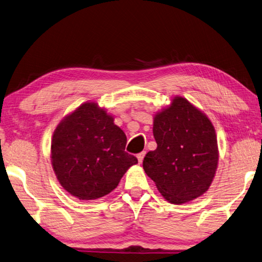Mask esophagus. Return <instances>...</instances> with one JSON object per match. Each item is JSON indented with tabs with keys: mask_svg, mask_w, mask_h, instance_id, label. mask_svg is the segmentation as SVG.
Masks as SVG:
<instances>
[{
	"mask_svg": "<svg viewBox=\"0 0 262 262\" xmlns=\"http://www.w3.org/2000/svg\"><path fill=\"white\" fill-rule=\"evenodd\" d=\"M144 156H145V152L144 151H142V152H140L139 155H137V160H139L140 164H142V161H143Z\"/></svg>",
	"mask_w": 262,
	"mask_h": 262,
	"instance_id": "obj_1",
	"label": "esophagus"
}]
</instances>
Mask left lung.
Instances as JSON below:
<instances>
[{"label": "left lung", "instance_id": "obj_1", "mask_svg": "<svg viewBox=\"0 0 262 262\" xmlns=\"http://www.w3.org/2000/svg\"><path fill=\"white\" fill-rule=\"evenodd\" d=\"M157 149L144 157L143 169L166 201L181 205L205 193L219 163L214 126L188 99L175 96L154 117Z\"/></svg>", "mask_w": 262, "mask_h": 262}]
</instances>
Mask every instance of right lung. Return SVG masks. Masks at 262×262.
<instances>
[{
	"label": "right lung",
	"instance_id": "obj_1",
	"mask_svg": "<svg viewBox=\"0 0 262 262\" xmlns=\"http://www.w3.org/2000/svg\"><path fill=\"white\" fill-rule=\"evenodd\" d=\"M97 103L85 102L65 116L51 140V165L61 187L80 201L115 190L136 157L125 151L127 137Z\"/></svg>",
	"mask_w": 262,
	"mask_h": 262
}]
</instances>
